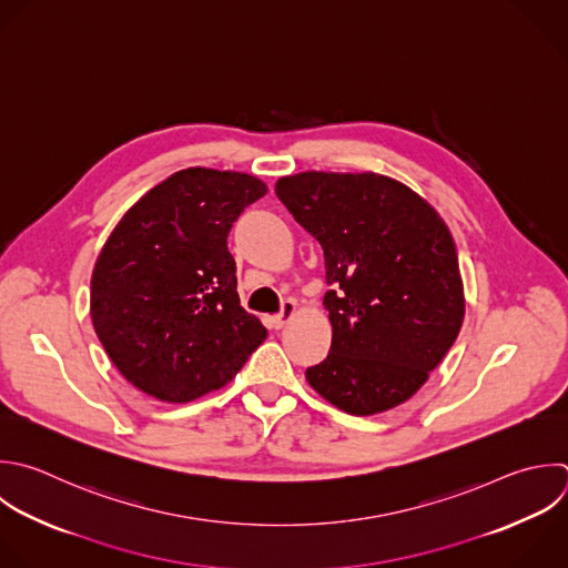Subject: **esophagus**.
<instances>
[{
	"instance_id": "34e87169",
	"label": "esophagus",
	"mask_w": 568,
	"mask_h": 568,
	"mask_svg": "<svg viewBox=\"0 0 568 568\" xmlns=\"http://www.w3.org/2000/svg\"><path fill=\"white\" fill-rule=\"evenodd\" d=\"M295 308H297V304H295L293 300H286V302L282 304V311H280L277 315H273V320H271L273 326L280 331V328L295 315Z\"/></svg>"
}]
</instances>
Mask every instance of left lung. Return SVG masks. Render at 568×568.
I'll return each mask as SVG.
<instances>
[{
  "label": "left lung",
  "instance_id": "8db88e82",
  "mask_svg": "<svg viewBox=\"0 0 568 568\" xmlns=\"http://www.w3.org/2000/svg\"><path fill=\"white\" fill-rule=\"evenodd\" d=\"M275 193L324 248V308L333 326L308 384L351 415H375L413 397L464 322L453 235L406 184L377 173L306 171Z\"/></svg>",
  "mask_w": 568,
  "mask_h": 568
}]
</instances>
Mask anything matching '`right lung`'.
Returning <instances> with one entry per match:
<instances>
[{
  "label": "right lung",
  "mask_w": 568,
  "mask_h": 568,
  "mask_svg": "<svg viewBox=\"0 0 568 568\" xmlns=\"http://www.w3.org/2000/svg\"><path fill=\"white\" fill-rule=\"evenodd\" d=\"M266 184L248 173L184 169L140 197L91 277L95 333L118 371L171 404L226 386L266 339L237 295L226 237Z\"/></svg>",
  "instance_id": "1"
}]
</instances>
